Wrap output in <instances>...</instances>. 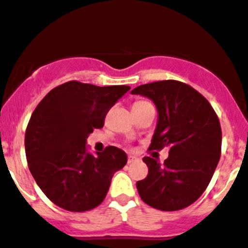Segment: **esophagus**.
<instances>
[{
    "mask_svg": "<svg viewBox=\"0 0 248 248\" xmlns=\"http://www.w3.org/2000/svg\"><path fill=\"white\" fill-rule=\"evenodd\" d=\"M137 160V156H135V155H129L128 156V164H131V163H133V161H136Z\"/></svg>",
    "mask_w": 248,
    "mask_h": 248,
    "instance_id": "esophagus-1",
    "label": "esophagus"
}]
</instances>
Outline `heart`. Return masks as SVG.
Returning a JSON list of instances; mask_svg holds the SVG:
<instances>
[{
    "label": "heart",
    "mask_w": 248,
    "mask_h": 248,
    "mask_svg": "<svg viewBox=\"0 0 248 248\" xmlns=\"http://www.w3.org/2000/svg\"><path fill=\"white\" fill-rule=\"evenodd\" d=\"M140 103H144V101H137V103H136V104H140Z\"/></svg>",
    "instance_id": "heart-1"
}]
</instances>
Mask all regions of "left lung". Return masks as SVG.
Wrapping results in <instances>:
<instances>
[{
    "mask_svg": "<svg viewBox=\"0 0 248 248\" xmlns=\"http://www.w3.org/2000/svg\"><path fill=\"white\" fill-rule=\"evenodd\" d=\"M131 93L147 96L158 110L150 149L169 148L163 165L143 158L148 176L137 182L138 193L155 209H184L202 196L220 159L218 116L202 94L177 80L148 83Z\"/></svg>",
    "mask_w": 248,
    "mask_h": 248,
    "instance_id": "left-lung-1",
    "label": "left lung"
}]
</instances>
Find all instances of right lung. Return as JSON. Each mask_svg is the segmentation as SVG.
Wrapping results in <instances>:
<instances>
[{
	"label": "right lung",
	"instance_id": "obj_1",
	"mask_svg": "<svg viewBox=\"0 0 248 248\" xmlns=\"http://www.w3.org/2000/svg\"><path fill=\"white\" fill-rule=\"evenodd\" d=\"M129 89L71 80L54 88L36 106L25 131V155L34 180L51 202L69 212H85L106 197L127 154L110 145L93 155L87 138L104 126L108 111Z\"/></svg>",
	"mask_w": 248,
	"mask_h": 248
}]
</instances>
